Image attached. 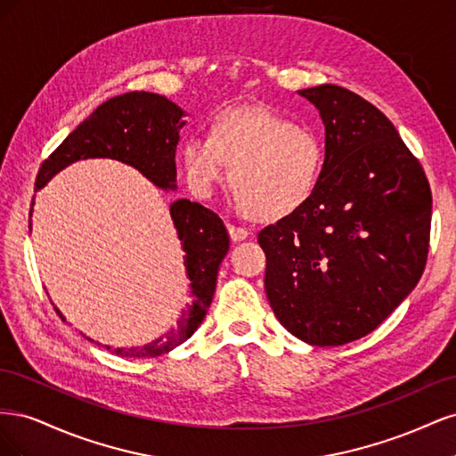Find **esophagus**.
Listing matches in <instances>:
<instances>
[{"mask_svg": "<svg viewBox=\"0 0 456 456\" xmlns=\"http://www.w3.org/2000/svg\"><path fill=\"white\" fill-rule=\"evenodd\" d=\"M226 228H228V233H230V238H232V241H243V240H247L249 238V230L247 228H241V226H236V224H226Z\"/></svg>", "mask_w": 456, "mask_h": 456, "instance_id": "34e87169", "label": "esophagus"}]
</instances>
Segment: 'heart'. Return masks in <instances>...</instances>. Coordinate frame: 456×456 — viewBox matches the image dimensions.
<instances>
[{
    "mask_svg": "<svg viewBox=\"0 0 456 456\" xmlns=\"http://www.w3.org/2000/svg\"><path fill=\"white\" fill-rule=\"evenodd\" d=\"M322 134L270 108H224L213 118L209 139L194 134L181 150L191 194L211 198L228 176L238 205L258 218H283L314 196L325 171Z\"/></svg>",
    "mask_w": 456,
    "mask_h": 456,
    "instance_id": "b5f03b06",
    "label": "heart"
}]
</instances>
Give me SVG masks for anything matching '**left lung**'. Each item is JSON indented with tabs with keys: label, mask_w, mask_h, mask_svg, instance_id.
Returning <instances> with one entry per match:
<instances>
[{
	"label": "left lung",
	"mask_w": 456,
	"mask_h": 456,
	"mask_svg": "<svg viewBox=\"0 0 456 456\" xmlns=\"http://www.w3.org/2000/svg\"><path fill=\"white\" fill-rule=\"evenodd\" d=\"M298 94L322 116L327 161L306 205L258 233L265 287L289 333L342 346L375 330L417 287L432 191L377 106L338 86Z\"/></svg>",
	"instance_id": "8db88e82"
}]
</instances>
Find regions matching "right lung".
I'll return each instance as SVG.
<instances>
[{
  "mask_svg": "<svg viewBox=\"0 0 456 456\" xmlns=\"http://www.w3.org/2000/svg\"><path fill=\"white\" fill-rule=\"evenodd\" d=\"M184 116L186 112L181 106L156 93L133 91L114 96L96 108L86 121H81L41 163L36 188H44L54 175L74 161L110 158L131 165L161 190H175V154L181 141V129L186 126ZM169 215L183 245L186 275L194 300L175 327L144 346L110 348L104 344V348L116 355L156 357L169 354L196 333L211 306L218 266L230 247L226 226L216 213L190 200L173 201ZM86 338L94 342L89 337Z\"/></svg>",
  "mask_w": 456,
  "mask_h": 456,
  "instance_id": "1",
  "label": "right lung"
}]
</instances>
